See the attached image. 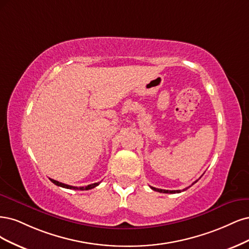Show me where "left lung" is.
Listing matches in <instances>:
<instances>
[{"instance_id": "1", "label": "left lung", "mask_w": 249, "mask_h": 249, "mask_svg": "<svg viewBox=\"0 0 249 249\" xmlns=\"http://www.w3.org/2000/svg\"><path fill=\"white\" fill-rule=\"evenodd\" d=\"M197 181V180H196ZM196 182H194L192 183V185H194V184L196 183ZM152 189L153 190H155V191H158V192H161V194H179V192H181L180 190H165V189H158V188H155V187H152V186H150ZM185 190V189H184Z\"/></svg>"}]
</instances>
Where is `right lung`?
<instances>
[{"mask_svg":"<svg viewBox=\"0 0 249 249\" xmlns=\"http://www.w3.org/2000/svg\"><path fill=\"white\" fill-rule=\"evenodd\" d=\"M50 180L53 183V184H55V185L57 186H61V187H64V188H68V189H75V190H89V189H92V188H94V187H96L97 185H99L100 184V182H98V183H93V184H90V185H88V186H85V187H74V186H70V185H67V184H64V183H61V182H59V181H55V180H53V179H51L50 178Z\"/></svg>","mask_w":249,"mask_h":249,"instance_id":"obj_1","label":"right lung"}]
</instances>
